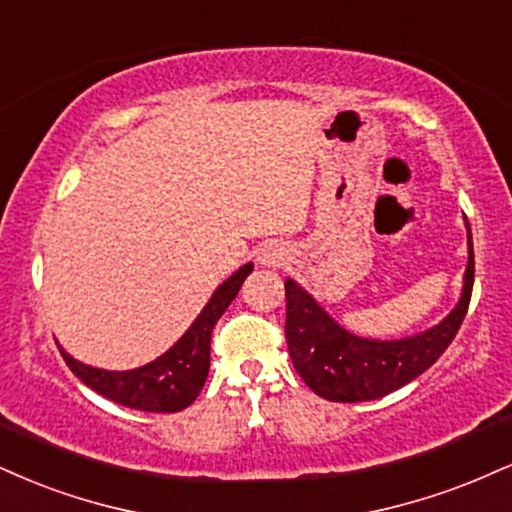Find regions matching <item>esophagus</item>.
<instances>
[{
    "label": "esophagus",
    "mask_w": 512,
    "mask_h": 512,
    "mask_svg": "<svg viewBox=\"0 0 512 512\" xmlns=\"http://www.w3.org/2000/svg\"><path fill=\"white\" fill-rule=\"evenodd\" d=\"M283 260H286V250L274 240L262 243L260 250H257V264H262V267H279Z\"/></svg>",
    "instance_id": "1"
}]
</instances>
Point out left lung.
<instances>
[{
  "instance_id": "8db88e82",
  "label": "left lung",
  "mask_w": 512,
  "mask_h": 512,
  "mask_svg": "<svg viewBox=\"0 0 512 512\" xmlns=\"http://www.w3.org/2000/svg\"><path fill=\"white\" fill-rule=\"evenodd\" d=\"M467 267L458 305L432 329L408 338H362L343 329L298 281L286 279V341L293 367L317 396L362 403L410 384L451 346L470 305L474 283L472 231L467 224Z\"/></svg>"
}]
</instances>
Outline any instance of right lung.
<instances>
[{
  "label": "right lung",
  "mask_w": 512,
  "mask_h": 512,
  "mask_svg": "<svg viewBox=\"0 0 512 512\" xmlns=\"http://www.w3.org/2000/svg\"><path fill=\"white\" fill-rule=\"evenodd\" d=\"M252 272V262L243 264L238 272H233L207 305L202 307L195 322L188 326V331L162 353L157 360L147 362L143 367L123 369V372H112V369L90 367L85 362L76 360L59 346L61 357L76 377L97 391L100 396L114 400V403L126 405V408L143 410V412H178L186 410L193 400L200 396L209 374V341H212V329L224 315L226 307L236 298L243 281Z\"/></svg>",
  "instance_id": "add662e5"
}]
</instances>
